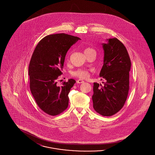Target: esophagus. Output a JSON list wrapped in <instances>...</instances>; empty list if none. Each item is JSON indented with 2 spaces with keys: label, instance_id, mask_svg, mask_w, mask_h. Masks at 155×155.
<instances>
[{
  "label": "esophagus",
  "instance_id": "obj_1",
  "mask_svg": "<svg viewBox=\"0 0 155 155\" xmlns=\"http://www.w3.org/2000/svg\"><path fill=\"white\" fill-rule=\"evenodd\" d=\"M84 82V81H83L82 80H81V79H80V80H78L77 81V83H78V84H81V83H83Z\"/></svg>",
  "mask_w": 155,
  "mask_h": 155
}]
</instances>
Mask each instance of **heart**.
<instances>
[{
  "label": "heart",
  "mask_w": 155,
  "mask_h": 155,
  "mask_svg": "<svg viewBox=\"0 0 155 155\" xmlns=\"http://www.w3.org/2000/svg\"><path fill=\"white\" fill-rule=\"evenodd\" d=\"M92 51H95L91 48H87L84 49V53L85 54V55H87L89 53ZM89 75V74L88 70H84V69H78L72 73L73 76L80 78L81 79H85L88 78Z\"/></svg>",
  "instance_id": "1"
}]
</instances>
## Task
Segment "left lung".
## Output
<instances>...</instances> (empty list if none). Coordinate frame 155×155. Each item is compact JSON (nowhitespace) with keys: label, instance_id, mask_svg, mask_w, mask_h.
Instances as JSON below:
<instances>
[{"label":"left lung","instance_id":"obj_1","mask_svg":"<svg viewBox=\"0 0 155 155\" xmlns=\"http://www.w3.org/2000/svg\"><path fill=\"white\" fill-rule=\"evenodd\" d=\"M102 44L103 65L99 76L106 80L102 86L94 83L93 107L103 116L115 114L123 107L129 91L131 60L125 46L118 39H107Z\"/></svg>","mask_w":155,"mask_h":155}]
</instances>
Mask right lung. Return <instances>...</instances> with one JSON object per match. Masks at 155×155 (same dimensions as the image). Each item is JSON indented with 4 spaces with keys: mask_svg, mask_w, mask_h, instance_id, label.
<instances>
[{
    "mask_svg": "<svg viewBox=\"0 0 155 155\" xmlns=\"http://www.w3.org/2000/svg\"><path fill=\"white\" fill-rule=\"evenodd\" d=\"M80 39L64 33L49 35L33 52L28 69L30 89L39 108L49 115H58L68 107V95L76 81L69 79L59 86L57 80L63 74L67 52Z\"/></svg>",
    "mask_w": 155,
    "mask_h": 155,
    "instance_id": "1",
    "label": "right lung"
}]
</instances>
